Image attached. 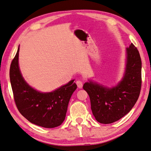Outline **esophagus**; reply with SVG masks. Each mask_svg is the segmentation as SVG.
<instances>
[{
  "instance_id": "obj_1",
  "label": "esophagus",
  "mask_w": 151,
  "mask_h": 151,
  "mask_svg": "<svg viewBox=\"0 0 151 151\" xmlns=\"http://www.w3.org/2000/svg\"><path fill=\"white\" fill-rule=\"evenodd\" d=\"M76 84L78 85V88H81L83 87V82L81 81H80V80H78V81H76Z\"/></svg>"
}]
</instances>
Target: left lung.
<instances>
[{"instance_id": "8db88e82", "label": "left lung", "mask_w": 151, "mask_h": 151, "mask_svg": "<svg viewBox=\"0 0 151 151\" xmlns=\"http://www.w3.org/2000/svg\"><path fill=\"white\" fill-rule=\"evenodd\" d=\"M83 88L90 97L91 110L98 122L111 124L130 112L139 98L141 88V60L132 44L127 48V64L124 77L112 88L93 81Z\"/></svg>"}]
</instances>
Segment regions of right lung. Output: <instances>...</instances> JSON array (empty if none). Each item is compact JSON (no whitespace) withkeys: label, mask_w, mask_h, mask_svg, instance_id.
<instances>
[{"label":"right lung","mask_w":151,"mask_h":151,"mask_svg":"<svg viewBox=\"0 0 151 151\" xmlns=\"http://www.w3.org/2000/svg\"><path fill=\"white\" fill-rule=\"evenodd\" d=\"M19 51V46L10 69L12 88L18 110L32 124L47 128L58 127L65 119L70 99L77 88L74 80L51 93L38 92L27 84L21 75L18 64Z\"/></svg>","instance_id":"1"}]
</instances>
